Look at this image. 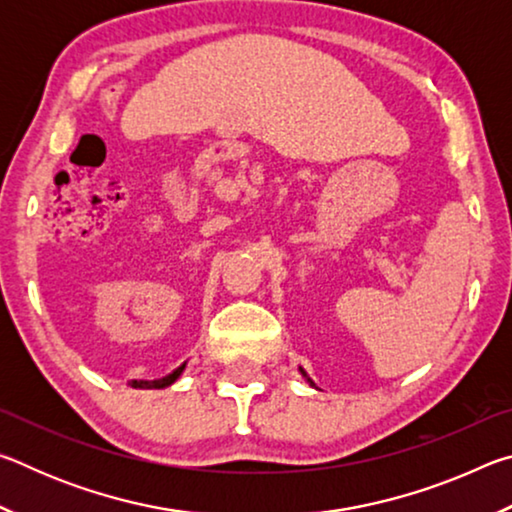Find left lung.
I'll list each match as a JSON object with an SVG mask.
<instances>
[{
  "mask_svg": "<svg viewBox=\"0 0 512 512\" xmlns=\"http://www.w3.org/2000/svg\"><path fill=\"white\" fill-rule=\"evenodd\" d=\"M300 372H302V377H305V379H307V384H309V386H316V384H314V381H311V379L307 377V372H305V370H302V368H300Z\"/></svg>",
  "mask_w": 512,
  "mask_h": 512,
  "instance_id": "1",
  "label": "left lung"
}]
</instances>
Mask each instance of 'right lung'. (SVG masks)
<instances>
[{"mask_svg": "<svg viewBox=\"0 0 512 512\" xmlns=\"http://www.w3.org/2000/svg\"><path fill=\"white\" fill-rule=\"evenodd\" d=\"M185 366L187 363H183V366L180 368H176L171 372V375H167V377H162V379H153V381H133V388H142V391H153V388H167V386H171V384H176L178 381V377L183 375V370H185Z\"/></svg>", "mask_w": 512, "mask_h": 512, "instance_id": "1", "label": "right lung"}]
</instances>
